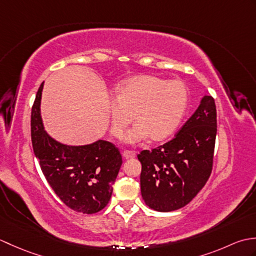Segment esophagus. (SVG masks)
<instances>
[{"label": "esophagus", "mask_w": 256, "mask_h": 256, "mask_svg": "<svg viewBox=\"0 0 256 256\" xmlns=\"http://www.w3.org/2000/svg\"><path fill=\"white\" fill-rule=\"evenodd\" d=\"M123 157L125 160H131L135 157V153L131 150H124L123 152Z\"/></svg>", "instance_id": "esophagus-1"}]
</instances>
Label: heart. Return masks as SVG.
<instances>
[{
    "label": "heart",
    "instance_id": "1",
    "mask_svg": "<svg viewBox=\"0 0 256 256\" xmlns=\"http://www.w3.org/2000/svg\"><path fill=\"white\" fill-rule=\"evenodd\" d=\"M106 106L114 136H121L134 118L136 123L124 134V143L136 144L148 138L158 142L170 136L180 124L188 91L180 80L140 76L120 84L116 99H108Z\"/></svg>",
    "mask_w": 256,
    "mask_h": 256
}]
</instances>
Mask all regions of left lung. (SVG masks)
Here are the masks:
<instances>
[{"label":"left lung","instance_id":"left-lung-1","mask_svg":"<svg viewBox=\"0 0 256 256\" xmlns=\"http://www.w3.org/2000/svg\"><path fill=\"white\" fill-rule=\"evenodd\" d=\"M216 135V103L204 96L175 138L140 152V192L150 208L174 211L197 196L211 174Z\"/></svg>","mask_w":256,"mask_h":256}]
</instances>
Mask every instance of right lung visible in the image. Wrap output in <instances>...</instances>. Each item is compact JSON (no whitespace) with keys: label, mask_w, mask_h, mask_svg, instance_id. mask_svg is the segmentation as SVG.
I'll list each match as a JSON object with an SVG mask.
<instances>
[{"label":"right lung","mask_w":256,"mask_h":256,"mask_svg":"<svg viewBox=\"0 0 256 256\" xmlns=\"http://www.w3.org/2000/svg\"><path fill=\"white\" fill-rule=\"evenodd\" d=\"M32 108V150L46 180L62 202L81 214H96L108 204L122 165L116 145L98 140L86 145H67L46 132L40 114L42 91Z\"/></svg>","instance_id":"1"}]
</instances>
